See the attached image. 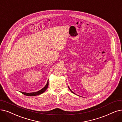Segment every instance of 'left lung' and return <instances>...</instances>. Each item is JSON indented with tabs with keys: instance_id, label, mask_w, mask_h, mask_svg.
Returning <instances> with one entry per match:
<instances>
[{
	"instance_id": "left-lung-1",
	"label": "left lung",
	"mask_w": 122,
	"mask_h": 122,
	"mask_svg": "<svg viewBox=\"0 0 122 122\" xmlns=\"http://www.w3.org/2000/svg\"><path fill=\"white\" fill-rule=\"evenodd\" d=\"M68 88H69V89H70V91H71V92H72V93H73V92H72V91H71V89H70V88H69V87H68Z\"/></svg>"
}]
</instances>
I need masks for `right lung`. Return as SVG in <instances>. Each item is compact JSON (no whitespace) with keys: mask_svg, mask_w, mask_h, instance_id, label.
I'll use <instances>...</instances> for the list:
<instances>
[{"mask_svg":"<svg viewBox=\"0 0 122 122\" xmlns=\"http://www.w3.org/2000/svg\"><path fill=\"white\" fill-rule=\"evenodd\" d=\"M48 80L47 81V83L46 84V85H45V86L43 88H42L40 90L37 91V92H32V93H25V92H20L22 94L26 95V96H37V95H40L41 94L44 93L46 90V89L48 88Z\"/></svg>","mask_w":122,"mask_h":122,"instance_id":"add662e5","label":"right lung"}]
</instances>
